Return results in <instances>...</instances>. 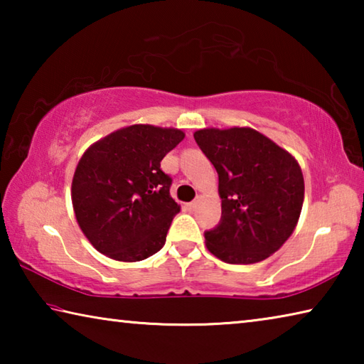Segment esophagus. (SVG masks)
Wrapping results in <instances>:
<instances>
[{"label":"esophagus","instance_id":"obj_1","mask_svg":"<svg viewBox=\"0 0 364 364\" xmlns=\"http://www.w3.org/2000/svg\"><path fill=\"white\" fill-rule=\"evenodd\" d=\"M188 207H189V210H194V208L197 207V200H193V202H189V204H188Z\"/></svg>","mask_w":364,"mask_h":364}]
</instances>
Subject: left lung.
Wrapping results in <instances>:
<instances>
[{"label":"left lung","mask_w":364,"mask_h":364,"mask_svg":"<svg viewBox=\"0 0 364 364\" xmlns=\"http://www.w3.org/2000/svg\"><path fill=\"white\" fill-rule=\"evenodd\" d=\"M194 139L218 173L221 220L207 249L231 264L262 262L284 244L304 205V175L287 151L252 128H205Z\"/></svg>","instance_id":"1"}]
</instances>
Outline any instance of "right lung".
<instances>
[{
  "instance_id": "1",
  "label": "right lung",
  "mask_w": 364,
  "mask_h": 364,
  "mask_svg": "<svg viewBox=\"0 0 364 364\" xmlns=\"http://www.w3.org/2000/svg\"><path fill=\"white\" fill-rule=\"evenodd\" d=\"M184 139L175 128L132 125L83 154L72 181V204L93 247L119 262H139L164 247L180 205L160 162Z\"/></svg>"
}]
</instances>
